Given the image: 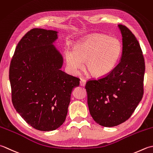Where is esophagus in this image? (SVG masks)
<instances>
[{
	"mask_svg": "<svg viewBox=\"0 0 153 153\" xmlns=\"http://www.w3.org/2000/svg\"><path fill=\"white\" fill-rule=\"evenodd\" d=\"M86 81L85 79H81L80 80V85L81 86H85L86 85Z\"/></svg>",
	"mask_w": 153,
	"mask_h": 153,
	"instance_id": "esophagus-1",
	"label": "esophagus"
}]
</instances>
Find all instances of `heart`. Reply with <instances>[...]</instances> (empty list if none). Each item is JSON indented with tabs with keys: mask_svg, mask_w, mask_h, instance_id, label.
<instances>
[{
	"mask_svg": "<svg viewBox=\"0 0 153 153\" xmlns=\"http://www.w3.org/2000/svg\"><path fill=\"white\" fill-rule=\"evenodd\" d=\"M122 45L116 37L93 33L80 40L73 50L65 52L67 65L71 72L82 69L84 61L90 74L96 78L108 75L119 61Z\"/></svg>",
	"mask_w": 153,
	"mask_h": 153,
	"instance_id": "b5f03b06",
	"label": "heart"
}]
</instances>
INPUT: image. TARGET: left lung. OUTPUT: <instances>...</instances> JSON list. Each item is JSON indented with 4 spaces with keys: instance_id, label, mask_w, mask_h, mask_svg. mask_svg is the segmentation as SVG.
Instances as JSON below:
<instances>
[{
    "instance_id": "obj_1",
    "label": "left lung",
    "mask_w": 153,
    "mask_h": 153,
    "mask_svg": "<svg viewBox=\"0 0 153 153\" xmlns=\"http://www.w3.org/2000/svg\"><path fill=\"white\" fill-rule=\"evenodd\" d=\"M122 35V54L108 75L86 84L88 105L93 119L104 127H114L131 116L143 96L145 60L137 39L126 26Z\"/></svg>"
}]
</instances>
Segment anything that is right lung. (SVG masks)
I'll return each mask as SVG.
<instances>
[{"label": "right lung", "instance_id": "add662e5", "mask_svg": "<svg viewBox=\"0 0 153 153\" xmlns=\"http://www.w3.org/2000/svg\"><path fill=\"white\" fill-rule=\"evenodd\" d=\"M58 33L29 31L18 43L9 71L14 108L30 126L43 131L64 123L73 90L80 83L61 70L63 57L53 45Z\"/></svg>", "mask_w": 153, "mask_h": 153}]
</instances>
